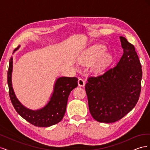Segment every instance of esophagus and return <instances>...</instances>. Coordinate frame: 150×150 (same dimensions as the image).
I'll use <instances>...</instances> for the list:
<instances>
[{
  "instance_id": "34e87169",
  "label": "esophagus",
  "mask_w": 150,
  "mask_h": 150,
  "mask_svg": "<svg viewBox=\"0 0 150 150\" xmlns=\"http://www.w3.org/2000/svg\"><path fill=\"white\" fill-rule=\"evenodd\" d=\"M78 85L81 87H84L85 86V81L82 79V78H80L78 79Z\"/></svg>"
}]
</instances>
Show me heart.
Instances as JSON below:
<instances>
[{
    "label": "heart",
    "instance_id": "obj_1",
    "mask_svg": "<svg viewBox=\"0 0 150 150\" xmlns=\"http://www.w3.org/2000/svg\"><path fill=\"white\" fill-rule=\"evenodd\" d=\"M107 50L103 44H95L89 47L82 54L80 60L85 64H93L95 71H101L112 61L111 54L105 52Z\"/></svg>",
    "mask_w": 150,
    "mask_h": 150
}]
</instances>
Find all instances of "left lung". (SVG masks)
Here are the masks:
<instances>
[{
    "mask_svg": "<svg viewBox=\"0 0 150 150\" xmlns=\"http://www.w3.org/2000/svg\"><path fill=\"white\" fill-rule=\"evenodd\" d=\"M123 54L117 64L86 84L89 110L98 122L121 120L137 104L141 92L142 65L133 45L120 36Z\"/></svg>",
    "mask_w": 150,
    "mask_h": 150,
    "instance_id": "8db88e82",
    "label": "left lung"
}]
</instances>
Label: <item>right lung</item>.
<instances>
[{
	"mask_svg": "<svg viewBox=\"0 0 150 150\" xmlns=\"http://www.w3.org/2000/svg\"><path fill=\"white\" fill-rule=\"evenodd\" d=\"M20 46L16 48L13 53ZM12 69L13 58L11 57L7 72V83L12 104L18 114L32 125L38 127H49L60 122L65 114L69 94L78 86V78L75 77L58 78L48 103L42 108L33 110L22 104L16 96L12 84Z\"/></svg>",
	"mask_w": 150,
	"mask_h": 150,
	"instance_id": "right-lung-1",
	"label": "right lung"
}]
</instances>
